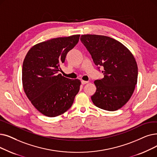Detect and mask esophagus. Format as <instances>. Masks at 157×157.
I'll use <instances>...</instances> for the list:
<instances>
[{
  "label": "esophagus",
  "instance_id": "1",
  "mask_svg": "<svg viewBox=\"0 0 157 157\" xmlns=\"http://www.w3.org/2000/svg\"><path fill=\"white\" fill-rule=\"evenodd\" d=\"M88 81H84V80H81V84L82 85H85L86 83H88Z\"/></svg>",
  "mask_w": 157,
  "mask_h": 157
}]
</instances>
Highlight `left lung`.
Listing matches in <instances>:
<instances>
[{
    "mask_svg": "<svg viewBox=\"0 0 157 157\" xmlns=\"http://www.w3.org/2000/svg\"><path fill=\"white\" fill-rule=\"evenodd\" d=\"M80 40L104 75L94 81L97 89L91 97L93 103L105 110H117L130 99L137 83L135 58L124 45L110 37L85 35Z\"/></svg>",
    "mask_w": 157,
    "mask_h": 157,
    "instance_id": "obj_1",
    "label": "left lung"
}]
</instances>
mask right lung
Here are the masks:
<instances>
[{
    "label": "right lung",
    "mask_w": 157,
    "mask_h": 157,
    "mask_svg": "<svg viewBox=\"0 0 157 157\" xmlns=\"http://www.w3.org/2000/svg\"><path fill=\"white\" fill-rule=\"evenodd\" d=\"M79 36L47 40L34 45L26 54L22 65L24 90L32 105L45 116L56 117L67 111L79 90V79L59 74L60 65Z\"/></svg>",
    "instance_id": "1"
}]
</instances>
